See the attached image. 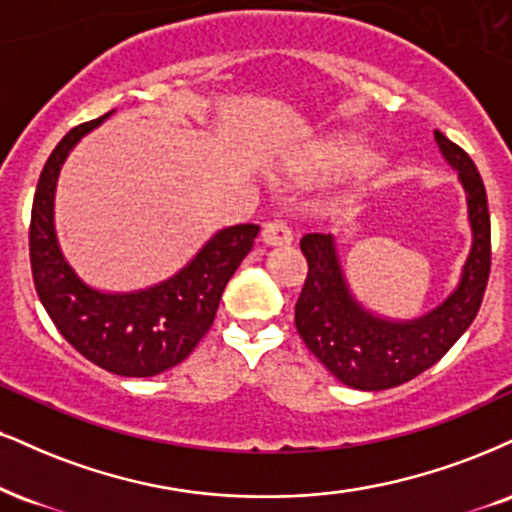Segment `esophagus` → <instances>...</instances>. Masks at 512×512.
<instances>
[{
	"mask_svg": "<svg viewBox=\"0 0 512 512\" xmlns=\"http://www.w3.org/2000/svg\"><path fill=\"white\" fill-rule=\"evenodd\" d=\"M262 240H264V245H269V248H276V245H291L293 231L288 229L286 221L274 219V221H269V224H264Z\"/></svg>",
	"mask_w": 512,
	"mask_h": 512,
	"instance_id": "obj_1",
	"label": "esophagus"
}]
</instances>
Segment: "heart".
Here are the masks:
<instances>
[{
	"instance_id": "obj_1",
	"label": "heart",
	"mask_w": 512,
	"mask_h": 512,
	"mask_svg": "<svg viewBox=\"0 0 512 512\" xmlns=\"http://www.w3.org/2000/svg\"><path fill=\"white\" fill-rule=\"evenodd\" d=\"M324 162L336 174H355L369 162V155L357 143H331L324 152Z\"/></svg>"
}]
</instances>
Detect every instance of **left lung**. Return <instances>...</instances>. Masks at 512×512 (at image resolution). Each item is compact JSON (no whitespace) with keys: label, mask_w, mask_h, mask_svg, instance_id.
<instances>
[{"label":"left lung","mask_w":512,"mask_h":512,"mask_svg":"<svg viewBox=\"0 0 512 512\" xmlns=\"http://www.w3.org/2000/svg\"><path fill=\"white\" fill-rule=\"evenodd\" d=\"M443 159L465 188L472 248L458 286L439 307L417 319H386L350 291L334 236L307 233L300 240L307 279L295 303V329L310 353L341 384L384 391L415 379L439 362L465 334L482 305L491 269V219L486 190L470 155L434 131Z\"/></svg>","instance_id":"8db88e82"}]
</instances>
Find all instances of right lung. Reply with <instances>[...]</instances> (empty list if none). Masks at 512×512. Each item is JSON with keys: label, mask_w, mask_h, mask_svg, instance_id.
Masks as SVG:
<instances>
[{"label": "right lung", "mask_w": 512, "mask_h": 512, "mask_svg": "<svg viewBox=\"0 0 512 512\" xmlns=\"http://www.w3.org/2000/svg\"><path fill=\"white\" fill-rule=\"evenodd\" d=\"M109 114L80 123L49 155L30 214V267L49 319L80 355L119 377H155L186 360L207 334L221 293L260 226L217 231L181 272L143 291L107 293L88 286L59 248L54 193L69 152Z\"/></svg>", "instance_id": "obj_1"}]
</instances>
